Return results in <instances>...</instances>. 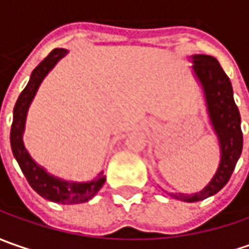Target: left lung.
I'll return each mask as SVG.
<instances>
[{
    "label": "left lung",
    "mask_w": 249,
    "mask_h": 249,
    "mask_svg": "<svg viewBox=\"0 0 249 249\" xmlns=\"http://www.w3.org/2000/svg\"><path fill=\"white\" fill-rule=\"evenodd\" d=\"M193 62L194 72L205 91L208 112L219 137L222 159L212 181L202 191L191 196L170 194L186 202L201 201L220 191L230 180L243 151L241 116L233 98V87L230 79L213 56L194 55Z\"/></svg>",
    "instance_id": "obj_1"
}]
</instances>
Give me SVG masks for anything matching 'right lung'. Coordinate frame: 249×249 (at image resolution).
<instances>
[{
  "instance_id": "right-lung-1",
  "label": "right lung",
  "mask_w": 249,
  "mask_h": 249,
  "mask_svg": "<svg viewBox=\"0 0 249 249\" xmlns=\"http://www.w3.org/2000/svg\"><path fill=\"white\" fill-rule=\"evenodd\" d=\"M66 53H68L66 50L55 48L38 63V66L32 73L27 86L20 92L19 98L15 104L14 120L11 126V148L14 152V157L23 172L24 177L27 178L29 184L37 194L53 202L71 205V204L86 202L98 193V190L105 183V177L102 176V173L95 180H91L89 183H68V181L59 180L56 177L48 175L43 167L38 166L33 159L30 158L22 141L26 113H27L30 102L33 100L34 94L38 89L40 83L43 82V79L47 76V73L53 69L55 63Z\"/></svg>"
}]
</instances>
